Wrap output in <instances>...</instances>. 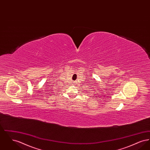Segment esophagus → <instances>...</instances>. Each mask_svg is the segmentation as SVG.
Segmentation results:
<instances>
[{"label":"esophagus","mask_w":150,"mask_h":150,"mask_svg":"<svg viewBox=\"0 0 150 150\" xmlns=\"http://www.w3.org/2000/svg\"><path fill=\"white\" fill-rule=\"evenodd\" d=\"M73 85H74V86H77V84H76V83H74V84H73Z\"/></svg>","instance_id":"34e87169"}]
</instances>
